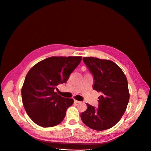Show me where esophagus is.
<instances>
[{"instance_id": "obj_1", "label": "esophagus", "mask_w": 151, "mask_h": 151, "mask_svg": "<svg viewBox=\"0 0 151 151\" xmlns=\"http://www.w3.org/2000/svg\"><path fill=\"white\" fill-rule=\"evenodd\" d=\"M74 102L77 103V104H80L81 102V101H77V100H74Z\"/></svg>"}]
</instances>
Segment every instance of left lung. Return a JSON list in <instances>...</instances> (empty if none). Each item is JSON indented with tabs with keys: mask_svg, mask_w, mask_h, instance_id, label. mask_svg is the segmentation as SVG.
<instances>
[{
	"mask_svg": "<svg viewBox=\"0 0 151 151\" xmlns=\"http://www.w3.org/2000/svg\"><path fill=\"white\" fill-rule=\"evenodd\" d=\"M83 60L93 76V89L101 95L98 108L86 103L88 108L81 113V119L92 129H109L118 122L126 110L130 97L127 78L112 61L91 57Z\"/></svg>",
	"mask_w": 151,
	"mask_h": 151,
	"instance_id": "8db88e82",
	"label": "left lung"
}]
</instances>
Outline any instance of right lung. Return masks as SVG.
<instances>
[{
	"label": "right lung",
	"instance_id": "obj_1",
	"mask_svg": "<svg viewBox=\"0 0 151 151\" xmlns=\"http://www.w3.org/2000/svg\"><path fill=\"white\" fill-rule=\"evenodd\" d=\"M81 60L82 57H51L38 62L27 74L21 90L22 103L37 125L50 127L63 120L74 100L61 97L55 89L67 82Z\"/></svg>",
	"mask_w": 151,
	"mask_h": 151
}]
</instances>
